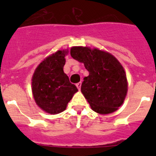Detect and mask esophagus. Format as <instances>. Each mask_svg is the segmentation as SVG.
Instances as JSON below:
<instances>
[{
	"instance_id": "34e87169",
	"label": "esophagus",
	"mask_w": 156,
	"mask_h": 156,
	"mask_svg": "<svg viewBox=\"0 0 156 156\" xmlns=\"http://www.w3.org/2000/svg\"><path fill=\"white\" fill-rule=\"evenodd\" d=\"M76 86L77 87V88H78V90H80V88H81V82L77 83L76 84Z\"/></svg>"
}]
</instances>
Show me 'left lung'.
I'll return each instance as SVG.
<instances>
[{
  "label": "left lung",
  "mask_w": 156,
  "mask_h": 156,
  "mask_svg": "<svg viewBox=\"0 0 156 156\" xmlns=\"http://www.w3.org/2000/svg\"><path fill=\"white\" fill-rule=\"evenodd\" d=\"M70 55L89 72L81 92L92 109L100 114L116 111L127 92L126 76L119 62L108 52L87 47H73Z\"/></svg>",
  "instance_id": "obj_1"
}]
</instances>
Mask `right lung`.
<instances>
[{
	"label": "right lung",
	"instance_id": "right-lung-1",
	"mask_svg": "<svg viewBox=\"0 0 156 156\" xmlns=\"http://www.w3.org/2000/svg\"><path fill=\"white\" fill-rule=\"evenodd\" d=\"M67 51H58L38 66L32 78V90L37 105L48 113L58 114L66 109L76 87L63 71Z\"/></svg>",
	"mask_w": 156,
	"mask_h": 156
}]
</instances>
